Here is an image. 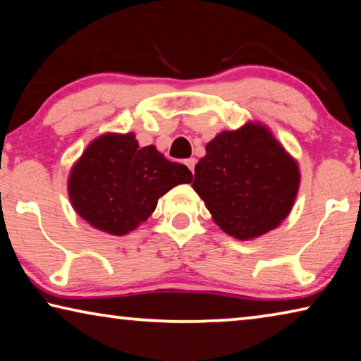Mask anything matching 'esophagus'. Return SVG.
I'll list each match as a JSON object with an SVG mask.
<instances>
[{"mask_svg": "<svg viewBox=\"0 0 361 361\" xmlns=\"http://www.w3.org/2000/svg\"><path fill=\"white\" fill-rule=\"evenodd\" d=\"M185 164H186V166L189 167V170H191V172L194 173V166H195V159H194V157H189V159H186V161H185Z\"/></svg>", "mask_w": 361, "mask_h": 361, "instance_id": "1", "label": "esophagus"}]
</instances>
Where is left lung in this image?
<instances>
[{
	"label": "left lung",
	"instance_id": "left-lung-1",
	"mask_svg": "<svg viewBox=\"0 0 361 361\" xmlns=\"http://www.w3.org/2000/svg\"><path fill=\"white\" fill-rule=\"evenodd\" d=\"M192 188L226 234L252 240L290 215L299 189L298 162L258 122L224 130L205 146Z\"/></svg>",
	"mask_w": 361,
	"mask_h": 361
}]
</instances>
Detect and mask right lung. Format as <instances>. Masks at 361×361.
<instances>
[{
    "mask_svg": "<svg viewBox=\"0 0 361 361\" xmlns=\"http://www.w3.org/2000/svg\"><path fill=\"white\" fill-rule=\"evenodd\" d=\"M192 173L154 146L140 148L135 133H105L90 143L68 178L75 212L92 228L126 235L151 216L159 197Z\"/></svg>",
    "mask_w": 361,
    "mask_h": 361,
    "instance_id": "obj_1",
    "label": "right lung"
}]
</instances>
